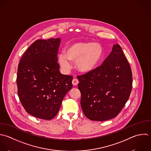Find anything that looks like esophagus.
<instances>
[{"label":"esophagus","instance_id":"obj_1","mask_svg":"<svg viewBox=\"0 0 151 151\" xmlns=\"http://www.w3.org/2000/svg\"><path fill=\"white\" fill-rule=\"evenodd\" d=\"M78 83H79V81L77 79L75 78L72 80V84H73V86H76L78 84Z\"/></svg>","mask_w":151,"mask_h":151}]
</instances>
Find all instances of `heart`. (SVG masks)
I'll return each mask as SVG.
<instances>
[{
    "label": "heart",
    "mask_w": 151,
    "mask_h": 151,
    "mask_svg": "<svg viewBox=\"0 0 151 151\" xmlns=\"http://www.w3.org/2000/svg\"><path fill=\"white\" fill-rule=\"evenodd\" d=\"M102 55V48L91 42H78L68 45L65 53L58 56V62L65 71L71 68V62H75L76 69L80 72L87 73L95 69Z\"/></svg>",
    "instance_id": "heart-1"
}]
</instances>
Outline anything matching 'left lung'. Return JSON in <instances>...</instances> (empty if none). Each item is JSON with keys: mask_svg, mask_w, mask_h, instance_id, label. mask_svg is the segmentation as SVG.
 Masks as SVG:
<instances>
[{"mask_svg": "<svg viewBox=\"0 0 151 151\" xmlns=\"http://www.w3.org/2000/svg\"><path fill=\"white\" fill-rule=\"evenodd\" d=\"M78 89L84 115L95 121L116 117L128 101L132 86L130 65L121 47L114 45L101 66L81 76Z\"/></svg>", "mask_w": 151, "mask_h": 151, "instance_id": "left-lung-1", "label": "left lung"}]
</instances>
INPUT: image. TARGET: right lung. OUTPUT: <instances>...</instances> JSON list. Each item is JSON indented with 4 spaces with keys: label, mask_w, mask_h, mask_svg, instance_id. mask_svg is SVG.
<instances>
[{
    "label": "right lung",
    "mask_w": 151,
    "mask_h": 151,
    "mask_svg": "<svg viewBox=\"0 0 151 151\" xmlns=\"http://www.w3.org/2000/svg\"><path fill=\"white\" fill-rule=\"evenodd\" d=\"M60 42V38L36 40L18 65L19 98L26 111L39 119L53 118L72 88L73 77L59 72L57 55Z\"/></svg>",
    "instance_id": "right-lung-1"
}]
</instances>
